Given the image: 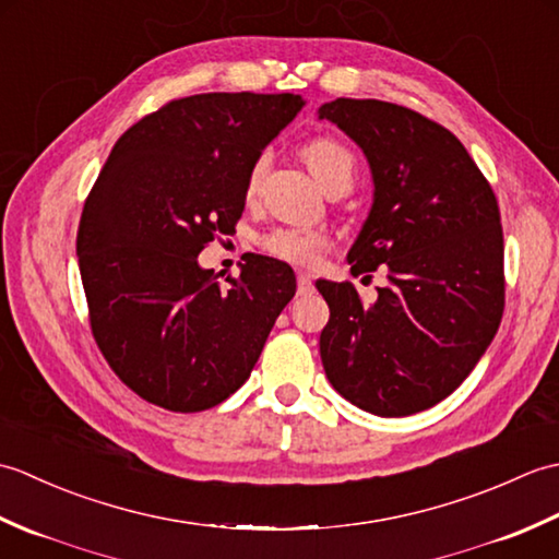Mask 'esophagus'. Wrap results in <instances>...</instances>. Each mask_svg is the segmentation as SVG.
Listing matches in <instances>:
<instances>
[{
  "label": "esophagus",
  "instance_id": "obj_1",
  "mask_svg": "<svg viewBox=\"0 0 559 559\" xmlns=\"http://www.w3.org/2000/svg\"><path fill=\"white\" fill-rule=\"evenodd\" d=\"M312 290H314V286H312V276H310V273L300 271V273H298V293H300V295H310Z\"/></svg>",
  "mask_w": 559,
  "mask_h": 559
}]
</instances>
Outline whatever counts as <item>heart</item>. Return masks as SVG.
I'll use <instances>...</instances> for the list:
<instances>
[{
    "label": "heart",
    "instance_id": "b5f03b06",
    "mask_svg": "<svg viewBox=\"0 0 559 559\" xmlns=\"http://www.w3.org/2000/svg\"><path fill=\"white\" fill-rule=\"evenodd\" d=\"M302 158L307 163V168L317 177V182L324 189L331 187L334 182L341 180H350L353 182V173H355V158L353 153L338 144L336 139H314L302 148ZM266 156L259 158L252 170H249L247 177V192L252 194L261 175L266 173ZM266 252L273 257H278L283 261H290V264L298 266H312L319 261V257L324 254L326 249V237L317 230H295V228H281L269 233L264 240Z\"/></svg>",
    "mask_w": 559,
    "mask_h": 559
}]
</instances>
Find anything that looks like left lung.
<instances>
[{
	"label": "left lung",
	"instance_id": "8db88e82",
	"mask_svg": "<svg viewBox=\"0 0 559 559\" xmlns=\"http://www.w3.org/2000/svg\"><path fill=\"white\" fill-rule=\"evenodd\" d=\"M365 153L372 206L348 252L353 273L386 271L365 305L350 281H317L329 305L319 336L338 394L403 418L447 399L478 365L504 310L500 209L461 141L420 112L336 98L319 108Z\"/></svg>",
	"mask_w": 559,
	"mask_h": 559
}]
</instances>
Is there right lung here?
Wrapping results in <instances>:
<instances>
[{"label":"right lung","mask_w":559,"mask_h":559,"mask_svg":"<svg viewBox=\"0 0 559 559\" xmlns=\"http://www.w3.org/2000/svg\"><path fill=\"white\" fill-rule=\"evenodd\" d=\"M305 100L199 93L117 139L83 204L76 257L91 329L115 374L177 413L240 389L295 295L286 261L252 254L221 288L199 252L230 235L247 177Z\"/></svg>","instance_id":"add662e5"}]
</instances>
